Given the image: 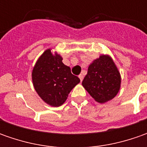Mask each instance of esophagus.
I'll return each instance as SVG.
<instances>
[{
  "instance_id": "34e87169",
  "label": "esophagus",
  "mask_w": 147,
  "mask_h": 147,
  "mask_svg": "<svg viewBox=\"0 0 147 147\" xmlns=\"http://www.w3.org/2000/svg\"><path fill=\"white\" fill-rule=\"evenodd\" d=\"M78 78H80V80H81V82H82V79H83V74H79V75H78Z\"/></svg>"
}]
</instances>
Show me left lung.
<instances>
[{"label":"left lung","mask_w":147,"mask_h":147,"mask_svg":"<svg viewBox=\"0 0 147 147\" xmlns=\"http://www.w3.org/2000/svg\"><path fill=\"white\" fill-rule=\"evenodd\" d=\"M82 85L99 103H105L115 98L120 90L121 75L111 56L100 55L94 59L88 66Z\"/></svg>","instance_id":"left-lung-1"}]
</instances>
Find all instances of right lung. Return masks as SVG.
I'll return each instance as SVG.
<instances>
[{
  "mask_svg": "<svg viewBox=\"0 0 147 147\" xmlns=\"http://www.w3.org/2000/svg\"><path fill=\"white\" fill-rule=\"evenodd\" d=\"M62 60L59 54L53 53L51 48L47 49L37 59L32 71L35 91L45 103L54 107L64 104L71 90L80 82Z\"/></svg>",
  "mask_w": 147,
  "mask_h": 147,
  "instance_id": "add662e5",
  "label": "right lung"
}]
</instances>
